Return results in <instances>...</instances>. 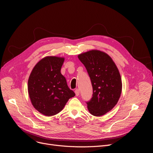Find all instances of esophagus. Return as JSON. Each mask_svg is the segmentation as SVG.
<instances>
[{"instance_id":"esophagus-1","label":"esophagus","mask_w":153,"mask_h":153,"mask_svg":"<svg viewBox=\"0 0 153 153\" xmlns=\"http://www.w3.org/2000/svg\"><path fill=\"white\" fill-rule=\"evenodd\" d=\"M75 94H76V96H79V94H80V91H79V89H76L75 91Z\"/></svg>"}]
</instances>
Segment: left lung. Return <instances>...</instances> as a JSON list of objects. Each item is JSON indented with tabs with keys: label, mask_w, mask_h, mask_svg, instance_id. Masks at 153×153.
Here are the masks:
<instances>
[{
	"label": "left lung",
	"mask_w": 153,
	"mask_h": 153,
	"mask_svg": "<svg viewBox=\"0 0 153 153\" xmlns=\"http://www.w3.org/2000/svg\"><path fill=\"white\" fill-rule=\"evenodd\" d=\"M78 57L85 66L91 78L93 94L87 108L94 116H101L118 102L122 91L119 69L109 55L102 51L91 50Z\"/></svg>",
	"instance_id": "obj_1"
}]
</instances>
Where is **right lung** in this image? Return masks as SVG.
I'll return each instance as SVG.
<instances>
[{"label": "right lung", "instance_id": "1", "mask_svg": "<svg viewBox=\"0 0 153 153\" xmlns=\"http://www.w3.org/2000/svg\"><path fill=\"white\" fill-rule=\"evenodd\" d=\"M64 61V57H45L36 64L29 78L28 93L31 103L46 116L59 113L69 99L75 96L61 73Z\"/></svg>", "mask_w": 153, "mask_h": 153}]
</instances>
